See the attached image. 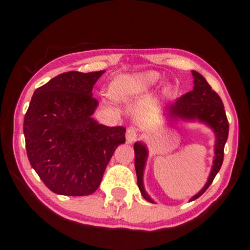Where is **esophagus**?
I'll list each match as a JSON object with an SVG mask.
<instances>
[{
  "mask_svg": "<svg viewBox=\"0 0 250 250\" xmlns=\"http://www.w3.org/2000/svg\"><path fill=\"white\" fill-rule=\"evenodd\" d=\"M138 129L135 127H128L127 131H126V141L128 143H133L136 139H138Z\"/></svg>",
  "mask_w": 250,
  "mask_h": 250,
  "instance_id": "obj_1",
  "label": "esophagus"
}]
</instances>
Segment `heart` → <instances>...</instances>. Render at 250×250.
Returning a JSON list of instances; mask_svg holds the SVG:
<instances>
[{"instance_id": "heart-1", "label": "heart", "mask_w": 250, "mask_h": 250, "mask_svg": "<svg viewBox=\"0 0 250 250\" xmlns=\"http://www.w3.org/2000/svg\"><path fill=\"white\" fill-rule=\"evenodd\" d=\"M160 78L162 76L157 71H145V73L117 77L110 85V93L115 100H132L155 86Z\"/></svg>"}]
</instances>
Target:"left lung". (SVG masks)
<instances>
[{"instance_id": "1", "label": "left lung", "mask_w": 250, "mask_h": 250, "mask_svg": "<svg viewBox=\"0 0 250 250\" xmlns=\"http://www.w3.org/2000/svg\"><path fill=\"white\" fill-rule=\"evenodd\" d=\"M193 76V90L188 92L177 99L175 104H170L168 110V117L170 119H183V121H199L200 123L209 126L215 133V156L213 160L209 177L205 187L196 196L191 198L190 201L196 200L205 191L208 189L216 174L220 170L224 158V146L227 143L229 135V122L225 114L223 102L207 81L197 71L192 70ZM135 152V170L138 176V186L141 194L146 200L153 203V200L146 192L143 187V170H145L146 162L148 158V149L141 142L134 143Z\"/></svg>"}]
</instances>
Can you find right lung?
Returning <instances> with one entry per match:
<instances>
[{"mask_svg": "<svg viewBox=\"0 0 250 250\" xmlns=\"http://www.w3.org/2000/svg\"><path fill=\"white\" fill-rule=\"evenodd\" d=\"M104 73L68 71L33 94L23 119L27 157L57 194L93 193L116 148L125 142V127L92 118L99 104L92 90Z\"/></svg>", "mask_w": 250, "mask_h": 250, "instance_id": "add662e5", "label": "right lung"}]
</instances>
